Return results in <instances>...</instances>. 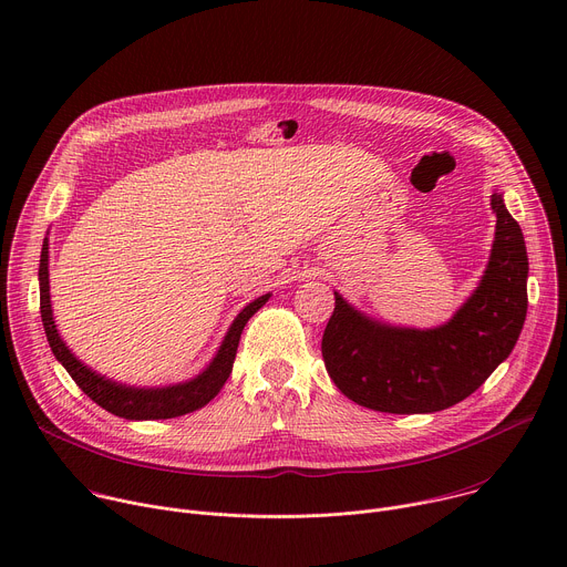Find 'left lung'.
I'll use <instances>...</instances> for the list:
<instances>
[{
    "mask_svg": "<svg viewBox=\"0 0 567 567\" xmlns=\"http://www.w3.org/2000/svg\"><path fill=\"white\" fill-rule=\"evenodd\" d=\"M496 239L477 289L435 330L392 328L357 311L334 291L322 361L359 406L437 413L475 392L514 350L527 316V249L503 195H492Z\"/></svg>",
    "mask_w": 567,
    "mask_h": 567,
    "instance_id": "8db88e82",
    "label": "left lung"
}]
</instances>
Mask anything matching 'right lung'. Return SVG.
Wrapping results in <instances>:
<instances>
[{
  "label": "right lung",
  "instance_id": "add662e5",
  "mask_svg": "<svg viewBox=\"0 0 567 567\" xmlns=\"http://www.w3.org/2000/svg\"><path fill=\"white\" fill-rule=\"evenodd\" d=\"M40 311H42V326L47 332V341L53 350V357L64 365V370L71 374V379L78 383V388L83 390L92 401H96L101 409L107 413L123 417V420H171V417H182L186 413L199 411L202 406L221 390L226 383L237 343L241 337V330H245L247 320L269 300L271 293H265L249 302L245 309L237 313L233 320V326L228 328L215 359L210 365L197 374L195 379L177 385H166V388H134V385H123L112 379L101 377L85 363H80L71 350L64 346L55 330V320L51 311V296H49V245L44 239L42 245V256H40Z\"/></svg>",
  "mask_w": 567,
  "mask_h": 567
}]
</instances>
